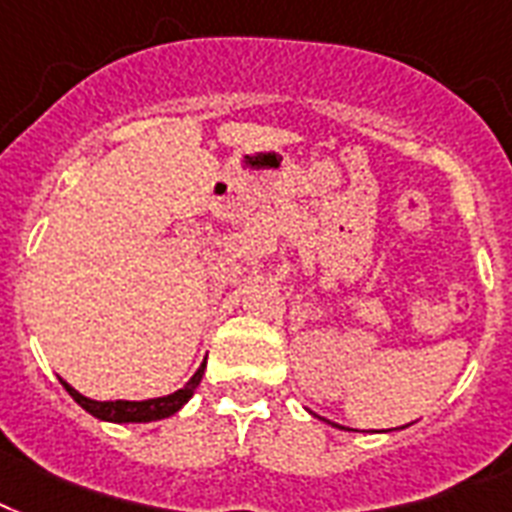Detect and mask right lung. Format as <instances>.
I'll list each match as a JSON object with an SVG mask.
<instances>
[{"label":"right lung","instance_id":"1","mask_svg":"<svg viewBox=\"0 0 512 512\" xmlns=\"http://www.w3.org/2000/svg\"><path fill=\"white\" fill-rule=\"evenodd\" d=\"M202 374H205V363H202L189 382L181 390L170 392L165 398H152V400H90L82 392H77L69 382L61 384L66 387L71 398L77 400L79 406L85 408L87 414H93L95 419H104V422H117V425H128V422H157V419L173 417L178 408H184V403L194 395L197 384H200Z\"/></svg>","mask_w":512,"mask_h":512}]
</instances>
